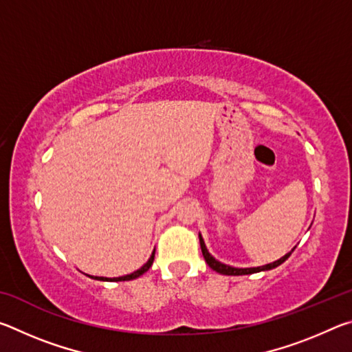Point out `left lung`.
Masks as SVG:
<instances>
[{
    "label": "left lung",
    "instance_id": "obj_1",
    "mask_svg": "<svg viewBox=\"0 0 352 352\" xmlns=\"http://www.w3.org/2000/svg\"><path fill=\"white\" fill-rule=\"evenodd\" d=\"M200 239V247H201V253H204V258L206 261V264L211 267L212 270H216L217 273H222V275H233V276H237V275H252V273H258V272H264V270H272L275 269V267L281 265L283 262L289 258V256L292 254V250L290 253H287L285 256H283L281 259H278L275 262H272V264H267V265H262V267H252V269H236V267H230V265H225L222 264V262H219L217 259H214L212 256L210 254V252H208L206 247H205V242L204 239H201V236H199Z\"/></svg>",
    "mask_w": 352,
    "mask_h": 352
}]
</instances>
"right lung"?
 I'll return each mask as SVG.
<instances>
[{
	"instance_id": "obj_1",
	"label": "right lung",
	"mask_w": 352,
	"mask_h": 352,
	"mask_svg": "<svg viewBox=\"0 0 352 352\" xmlns=\"http://www.w3.org/2000/svg\"><path fill=\"white\" fill-rule=\"evenodd\" d=\"M153 258H155V250H153V253H152V256H151V259H148L144 265L141 267L140 270H136V272H133V273H130V275H126V276H119V278H104V276H91L93 279H99V281H130V279H135V278H138V276H141L142 273H146L148 269H151L152 267V264H153Z\"/></svg>"
}]
</instances>
